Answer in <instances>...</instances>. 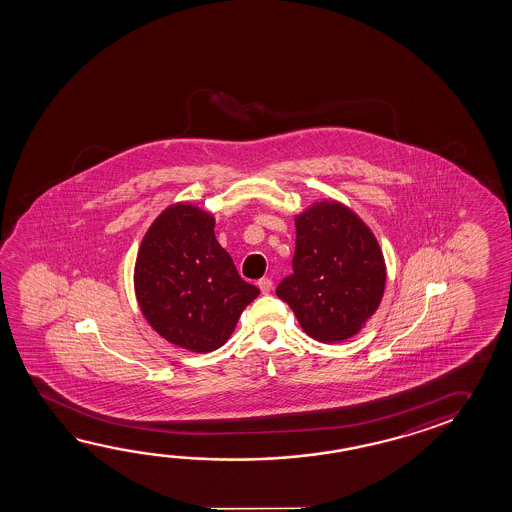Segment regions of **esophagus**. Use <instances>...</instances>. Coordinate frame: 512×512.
Masks as SVG:
<instances>
[{"instance_id": "1", "label": "esophagus", "mask_w": 512, "mask_h": 512, "mask_svg": "<svg viewBox=\"0 0 512 512\" xmlns=\"http://www.w3.org/2000/svg\"><path fill=\"white\" fill-rule=\"evenodd\" d=\"M258 286H260L261 294H269L270 290H272V279L261 278L258 281Z\"/></svg>"}]
</instances>
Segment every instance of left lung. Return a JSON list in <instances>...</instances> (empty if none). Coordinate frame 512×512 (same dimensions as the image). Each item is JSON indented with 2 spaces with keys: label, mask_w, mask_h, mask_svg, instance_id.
<instances>
[{
  "label": "left lung",
  "mask_w": 512,
  "mask_h": 512,
  "mask_svg": "<svg viewBox=\"0 0 512 512\" xmlns=\"http://www.w3.org/2000/svg\"><path fill=\"white\" fill-rule=\"evenodd\" d=\"M294 274L278 285L304 333L333 344L362 330L382 303L380 243L353 209L321 200L295 217Z\"/></svg>",
  "instance_id": "left-lung-1"
}]
</instances>
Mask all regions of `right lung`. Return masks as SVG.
I'll list each match as a JSON object with an SVG mask.
<instances>
[{
  "label": "right lung",
  "mask_w": 512,
  "mask_h": 512,
  "mask_svg": "<svg viewBox=\"0 0 512 512\" xmlns=\"http://www.w3.org/2000/svg\"><path fill=\"white\" fill-rule=\"evenodd\" d=\"M134 290L148 324L193 353L224 346L245 306L260 295L217 242L215 217L188 202L168 206L148 227Z\"/></svg>",
  "instance_id": "obj_1"
}]
</instances>
